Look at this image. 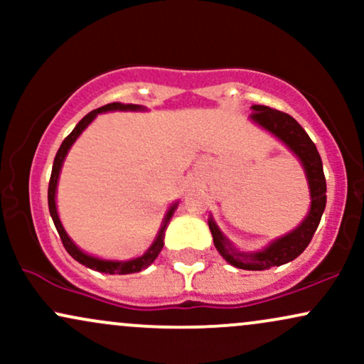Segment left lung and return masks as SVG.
<instances>
[{
  "label": "left lung",
  "instance_id": "left-lung-1",
  "mask_svg": "<svg viewBox=\"0 0 364 364\" xmlns=\"http://www.w3.org/2000/svg\"><path fill=\"white\" fill-rule=\"evenodd\" d=\"M252 109L253 112L250 114V119L255 121L258 127L267 129L269 133H272L275 139L287 145V149L301 161L304 174H306L308 179V186H310V212L294 231L272 241L262 252L253 253L240 252V250L235 248L231 241L220 232V229L217 228L212 217L208 219V228H210L212 237H214L217 252L223 255L225 262H229L236 269L267 270L270 267H279L294 260L310 245L311 237L320 224L321 214L325 210V203H327V183H325L323 164H321L318 150H316L315 144H313L308 133L304 132L298 121L292 116L286 114V112L267 106H258V104L252 106Z\"/></svg>",
  "mask_w": 364,
  "mask_h": 364
}]
</instances>
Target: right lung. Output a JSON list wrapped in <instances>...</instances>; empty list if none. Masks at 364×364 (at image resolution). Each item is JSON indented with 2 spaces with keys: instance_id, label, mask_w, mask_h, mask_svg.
<instances>
[{
  "instance_id": "1",
  "label": "right lung",
  "mask_w": 364,
  "mask_h": 364,
  "mask_svg": "<svg viewBox=\"0 0 364 364\" xmlns=\"http://www.w3.org/2000/svg\"><path fill=\"white\" fill-rule=\"evenodd\" d=\"M144 107L139 106V104H121V102H111V104H106V106L102 107H97V109L90 111L89 114L83 116V118L78 121V124L75 127V129L72 133H70L68 136H66L65 140H63L60 150L56 152V157H54V162H53V173H51V179H49V190H48V203H49V214L53 217V223L56 225L58 229V235H60L61 241H63V246H65V250L68 252L72 257L77 260L78 263H82V265L89 267V269H94L97 270V272H104V274H119V275H124V274H135V272H140V270L147 269L150 263H154V260L157 258V255L161 253L162 246H164V236H166V228H168L171 217H173L174 210H176L178 207V202L173 203V205L169 207L168 214L164 217V223H162V228L161 231H159V235L156 237V241H154L152 246L145 252L141 257H136L133 258V260H127V262H118V260H102V258H95V257H90V255L83 253L80 248H78L77 245L73 243L72 240H70V236L66 235L65 228H63L61 220H60V215H58V210H56V186H58V178H60V171H61V166H63V161H65L66 154H68V150L72 145L75 144V140L80 136V133L85 129L89 124L94 121V118L97 114H101V112H107V111H141Z\"/></svg>"
}]
</instances>
